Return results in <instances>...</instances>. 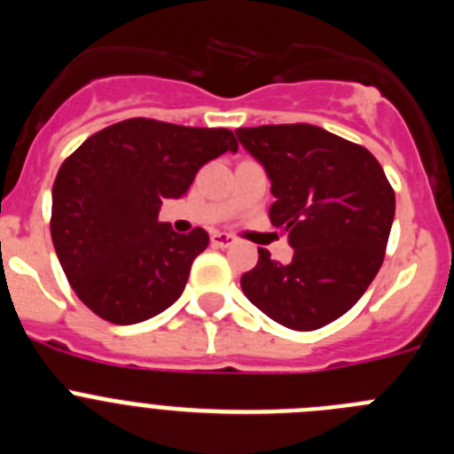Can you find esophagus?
Wrapping results in <instances>:
<instances>
[{
	"label": "esophagus",
	"mask_w": 454,
	"mask_h": 454,
	"mask_svg": "<svg viewBox=\"0 0 454 454\" xmlns=\"http://www.w3.org/2000/svg\"><path fill=\"white\" fill-rule=\"evenodd\" d=\"M234 243H236L234 236H230V234H223V231H215V234H211V246H215V247H231Z\"/></svg>",
	"instance_id": "obj_1"
}]
</instances>
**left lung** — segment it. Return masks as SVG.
<instances>
[{
  "label": "left lung",
  "instance_id": "1",
  "mask_svg": "<svg viewBox=\"0 0 454 454\" xmlns=\"http://www.w3.org/2000/svg\"><path fill=\"white\" fill-rule=\"evenodd\" d=\"M236 136L266 168L270 223L293 246L288 263L259 250L240 288L288 330L325 327L355 307L382 266L395 192L366 147L314 124H263Z\"/></svg>",
  "mask_w": 454,
  "mask_h": 454
}]
</instances>
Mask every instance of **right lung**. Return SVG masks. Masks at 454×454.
<instances>
[{"label": "right lung", "instance_id": "add662e5", "mask_svg": "<svg viewBox=\"0 0 454 454\" xmlns=\"http://www.w3.org/2000/svg\"><path fill=\"white\" fill-rule=\"evenodd\" d=\"M230 129L131 118L92 134L59 168L51 240L67 282L92 314L134 325L177 302L208 234L159 223L204 163L236 152Z\"/></svg>", "mask_w": 454, "mask_h": 454}]
</instances>
